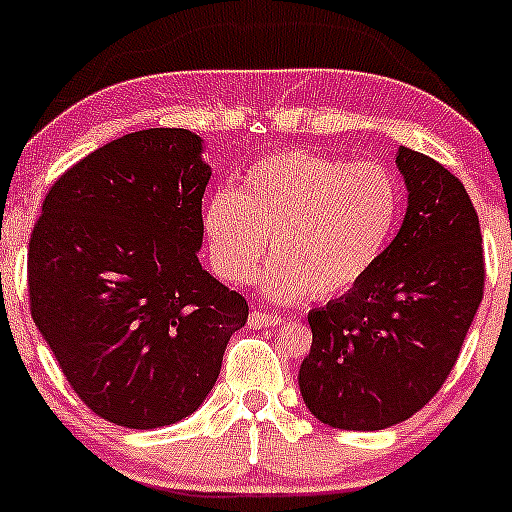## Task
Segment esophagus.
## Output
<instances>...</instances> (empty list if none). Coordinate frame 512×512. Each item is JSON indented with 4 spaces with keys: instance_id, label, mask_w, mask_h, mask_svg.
Here are the masks:
<instances>
[{
    "instance_id": "obj_1",
    "label": "esophagus",
    "mask_w": 512,
    "mask_h": 512,
    "mask_svg": "<svg viewBox=\"0 0 512 512\" xmlns=\"http://www.w3.org/2000/svg\"><path fill=\"white\" fill-rule=\"evenodd\" d=\"M282 322H285V317H280V314L265 312V309H255V312L250 314V327H255V329L277 327V324H282Z\"/></svg>"
}]
</instances>
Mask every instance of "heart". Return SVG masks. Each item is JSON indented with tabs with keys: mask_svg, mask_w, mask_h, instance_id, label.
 <instances>
[{
	"mask_svg": "<svg viewBox=\"0 0 512 512\" xmlns=\"http://www.w3.org/2000/svg\"><path fill=\"white\" fill-rule=\"evenodd\" d=\"M404 210L386 165L314 151H285L247 170L240 193L220 188L205 203L215 270L247 285L267 257V292L280 302L339 297L366 280Z\"/></svg>",
	"mask_w": 512,
	"mask_h": 512,
	"instance_id": "heart-1",
	"label": "heart"
}]
</instances>
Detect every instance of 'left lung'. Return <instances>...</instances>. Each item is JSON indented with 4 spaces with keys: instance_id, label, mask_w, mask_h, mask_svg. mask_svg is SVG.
Segmentation results:
<instances>
[{
    "instance_id": "left-lung-1",
    "label": "left lung",
    "mask_w": 512,
    "mask_h": 512,
    "mask_svg": "<svg viewBox=\"0 0 512 512\" xmlns=\"http://www.w3.org/2000/svg\"><path fill=\"white\" fill-rule=\"evenodd\" d=\"M396 163L409 188L399 235L359 287L307 314L314 339L299 391L344 431H381L423 409L483 299V237L463 183L411 148Z\"/></svg>"
}]
</instances>
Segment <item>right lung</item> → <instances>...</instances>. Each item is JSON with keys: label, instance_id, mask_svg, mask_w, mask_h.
<instances>
[{"label": "right lung", "instance_id": "right-lung-1", "mask_svg": "<svg viewBox=\"0 0 512 512\" xmlns=\"http://www.w3.org/2000/svg\"><path fill=\"white\" fill-rule=\"evenodd\" d=\"M208 180L195 133H128L56 178L29 237L36 327L76 396L118 426L193 414L250 314L198 260Z\"/></svg>", "mask_w": 512, "mask_h": 512}]
</instances>
